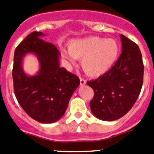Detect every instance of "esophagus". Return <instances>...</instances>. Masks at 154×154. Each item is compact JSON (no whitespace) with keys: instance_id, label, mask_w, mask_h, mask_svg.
Returning a JSON list of instances; mask_svg holds the SVG:
<instances>
[{"instance_id":"obj_1","label":"esophagus","mask_w":154,"mask_h":154,"mask_svg":"<svg viewBox=\"0 0 154 154\" xmlns=\"http://www.w3.org/2000/svg\"><path fill=\"white\" fill-rule=\"evenodd\" d=\"M85 84H86V81H85L84 79H80V85L82 86V85H85Z\"/></svg>"}]
</instances>
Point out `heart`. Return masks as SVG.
I'll list each match as a JSON object with an SVG mask.
<instances>
[{"label":"heart","mask_w":154,"mask_h":154,"mask_svg":"<svg viewBox=\"0 0 154 154\" xmlns=\"http://www.w3.org/2000/svg\"><path fill=\"white\" fill-rule=\"evenodd\" d=\"M118 53L119 46L115 39L89 36L72 40L69 43V52L63 51V56L72 63L75 59L81 60L85 73L98 77L111 69Z\"/></svg>","instance_id":"1"}]
</instances>
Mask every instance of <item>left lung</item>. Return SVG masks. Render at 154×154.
<instances>
[{
    "mask_svg": "<svg viewBox=\"0 0 154 154\" xmlns=\"http://www.w3.org/2000/svg\"><path fill=\"white\" fill-rule=\"evenodd\" d=\"M121 54L115 66L97 79L87 82L94 90L90 108L94 116L112 121L125 115L141 91L143 63L137 45L121 34Z\"/></svg>",
    "mask_w": 154,
    "mask_h": 154,
    "instance_id": "1",
    "label": "left lung"
}]
</instances>
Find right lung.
<instances>
[{
    "instance_id": "add662e5",
    "label": "right lung",
    "mask_w": 154,
    "mask_h": 154,
    "mask_svg": "<svg viewBox=\"0 0 154 154\" xmlns=\"http://www.w3.org/2000/svg\"><path fill=\"white\" fill-rule=\"evenodd\" d=\"M42 32H33L16 48L14 56L13 81L15 96L29 117L40 123L56 122L64 115L68 104L80 80L60 65L61 56L53 44L44 41ZM28 53L35 54L40 69L34 76H28L22 63Z\"/></svg>"
}]
</instances>
